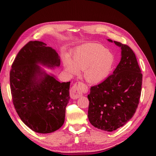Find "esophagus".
Masks as SVG:
<instances>
[{
	"label": "esophagus",
	"instance_id": "34e87169",
	"mask_svg": "<svg viewBox=\"0 0 156 156\" xmlns=\"http://www.w3.org/2000/svg\"><path fill=\"white\" fill-rule=\"evenodd\" d=\"M83 84L82 82L75 83L70 90V96L73 99H76L82 95L83 91Z\"/></svg>",
	"mask_w": 156,
	"mask_h": 156
}]
</instances>
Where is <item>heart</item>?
<instances>
[{"label": "heart", "mask_w": 156, "mask_h": 156, "mask_svg": "<svg viewBox=\"0 0 156 156\" xmlns=\"http://www.w3.org/2000/svg\"><path fill=\"white\" fill-rule=\"evenodd\" d=\"M114 62L110 51L99 44L90 43L78 47L74 51L73 58L65 57L64 66L70 74L83 70L84 79L90 83H98L108 76Z\"/></svg>", "instance_id": "obj_1"}]
</instances>
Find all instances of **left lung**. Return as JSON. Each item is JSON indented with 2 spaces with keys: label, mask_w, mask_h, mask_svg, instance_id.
Listing matches in <instances>:
<instances>
[{
  "label": "left lung",
  "mask_w": 156,
  "mask_h": 156,
  "mask_svg": "<svg viewBox=\"0 0 156 156\" xmlns=\"http://www.w3.org/2000/svg\"><path fill=\"white\" fill-rule=\"evenodd\" d=\"M110 42L112 40L108 39ZM121 48V60L112 74L91 87L88 118L91 125L113 131L132 118L139 103L142 74L135 54L126 44L114 41Z\"/></svg>",
  "instance_id": "obj_1"
}]
</instances>
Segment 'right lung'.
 <instances>
[{"label": "right lung", "instance_id": "right-lung-1", "mask_svg": "<svg viewBox=\"0 0 156 156\" xmlns=\"http://www.w3.org/2000/svg\"><path fill=\"white\" fill-rule=\"evenodd\" d=\"M42 42L30 41L12 65L10 89L16 112L25 125L38 133L54 132L63 125L70 99V82H59L38 65L55 67L60 57Z\"/></svg>", "mask_w": 156, "mask_h": 156}]
</instances>
